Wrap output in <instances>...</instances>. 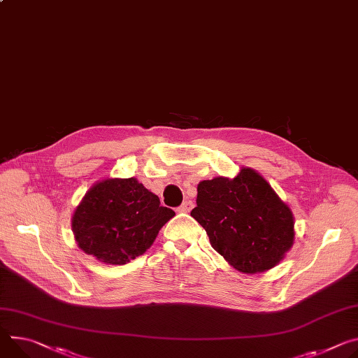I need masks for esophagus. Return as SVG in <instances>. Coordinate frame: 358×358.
Returning a JSON list of instances; mask_svg holds the SVG:
<instances>
[{
	"instance_id": "34e87169",
	"label": "esophagus",
	"mask_w": 358,
	"mask_h": 358,
	"mask_svg": "<svg viewBox=\"0 0 358 358\" xmlns=\"http://www.w3.org/2000/svg\"><path fill=\"white\" fill-rule=\"evenodd\" d=\"M192 207H194V203H192V201H184V203L177 208V211H178V213H189V211L192 210Z\"/></svg>"
}]
</instances>
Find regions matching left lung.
Masks as SVG:
<instances>
[{
  "instance_id": "1",
  "label": "left lung",
  "mask_w": 358,
  "mask_h": 358,
  "mask_svg": "<svg viewBox=\"0 0 358 358\" xmlns=\"http://www.w3.org/2000/svg\"><path fill=\"white\" fill-rule=\"evenodd\" d=\"M191 217L203 225L211 247L245 274L275 267L294 243L289 207L251 169H241L234 178L201 181Z\"/></svg>"
}]
</instances>
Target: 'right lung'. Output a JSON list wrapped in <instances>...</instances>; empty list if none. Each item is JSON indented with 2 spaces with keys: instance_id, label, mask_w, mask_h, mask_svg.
Segmentation results:
<instances>
[{
  "instance_id": "1",
  "label": "right lung",
  "mask_w": 358,
  "mask_h": 358,
  "mask_svg": "<svg viewBox=\"0 0 358 358\" xmlns=\"http://www.w3.org/2000/svg\"><path fill=\"white\" fill-rule=\"evenodd\" d=\"M174 215L137 178H106L87 191L71 227L84 252L101 263L122 266L143 255Z\"/></svg>"
}]
</instances>
